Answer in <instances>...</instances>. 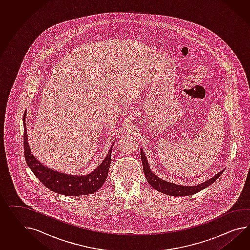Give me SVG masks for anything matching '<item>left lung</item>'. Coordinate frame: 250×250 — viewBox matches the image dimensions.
Masks as SVG:
<instances>
[{
  "label": "left lung",
  "instance_id": "8db88e82",
  "mask_svg": "<svg viewBox=\"0 0 250 250\" xmlns=\"http://www.w3.org/2000/svg\"><path fill=\"white\" fill-rule=\"evenodd\" d=\"M141 156L143 170H144V174L146 176L148 184L154 188L156 190L167 194V195H169V196L181 197V196H188V195H192L195 193L199 192L200 190L206 188L207 187L211 185L212 183H214L219 178V176L223 173V170L218 172L213 178L199 184V185L192 186V187L176 185V184H173L170 182L160 179L159 177H157L154 173H152L148 166L147 158L142 149H141Z\"/></svg>",
  "mask_w": 250,
  "mask_h": 250
}]
</instances>
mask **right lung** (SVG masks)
I'll list each match as a JSON object with an SVG mask.
<instances>
[{
  "instance_id": "obj_1",
  "label": "right lung",
  "mask_w": 250,
  "mask_h": 250,
  "mask_svg": "<svg viewBox=\"0 0 250 250\" xmlns=\"http://www.w3.org/2000/svg\"><path fill=\"white\" fill-rule=\"evenodd\" d=\"M26 112L23 116V147L26 163L32 169L36 178L43 185L54 192L62 194L65 196H80L96 192L97 190L104 184L109 173V165L111 162L112 147L109 148L108 155L102 164L94 169V171L86 176H73L60 173L43 166L36 160L29 147L27 141V129L25 124Z\"/></svg>"
}]
</instances>
